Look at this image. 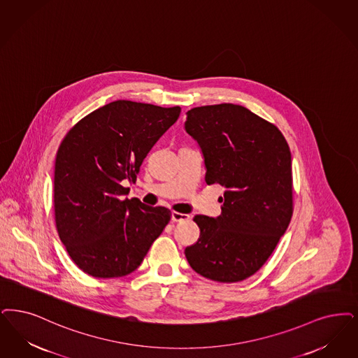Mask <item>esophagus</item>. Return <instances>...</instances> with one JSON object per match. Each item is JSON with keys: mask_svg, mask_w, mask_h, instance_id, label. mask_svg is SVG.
I'll return each instance as SVG.
<instances>
[{"mask_svg": "<svg viewBox=\"0 0 358 358\" xmlns=\"http://www.w3.org/2000/svg\"><path fill=\"white\" fill-rule=\"evenodd\" d=\"M190 218V215H184V213H178V212H173L172 221L173 222H181V221H187Z\"/></svg>", "mask_w": 358, "mask_h": 358, "instance_id": "1", "label": "esophagus"}]
</instances>
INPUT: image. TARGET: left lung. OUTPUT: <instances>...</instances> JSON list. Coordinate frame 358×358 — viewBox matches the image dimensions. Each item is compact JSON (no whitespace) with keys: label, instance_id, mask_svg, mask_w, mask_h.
<instances>
[{"label":"left lung","instance_id":"1","mask_svg":"<svg viewBox=\"0 0 358 358\" xmlns=\"http://www.w3.org/2000/svg\"><path fill=\"white\" fill-rule=\"evenodd\" d=\"M185 130L199 145L208 185L225 186L221 215H196L199 241L185 256L194 272L238 282L271 257L293 215L292 156L275 125L234 103L187 110Z\"/></svg>","mask_w":358,"mask_h":358}]
</instances>
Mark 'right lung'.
Here are the masks:
<instances>
[{
  "label": "right lung",
  "mask_w": 358,
  "mask_h": 358,
  "mask_svg": "<svg viewBox=\"0 0 358 358\" xmlns=\"http://www.w3.org/2000/svg\"><path fill=\"white\" fill-rule=\"evenodd\" d=\"M181 113L113 101L85 115L59 145L55 165V218L73 262L89 275L134 272L171 221V210L125 199L143 158Z\"/></svg>",
  "instance_id": "add662e5"
}]
</instances>
